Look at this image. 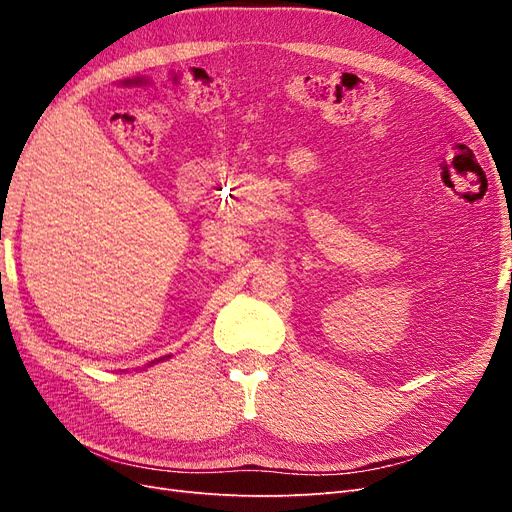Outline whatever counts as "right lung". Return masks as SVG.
Wrapping results in <instances>:
<instances>
[{"instance_id": "add662e5", "label": "right lung", "mask_w": 512, "mask_h": 512, "mask_svg": "<svg viewBox=\"0 0 512 512\" xmlns=\"http://www.w3.org/2000/svg\"><path fill=\"white\" fill-rule=\"evenodd\" d=\"M166 359H170V354H168V356H162V359H158V361H151V365H153V363H160V361H166Z\"/></svg>"}]
</instances>
